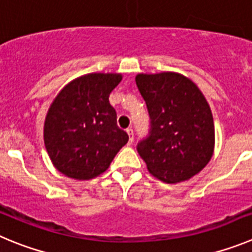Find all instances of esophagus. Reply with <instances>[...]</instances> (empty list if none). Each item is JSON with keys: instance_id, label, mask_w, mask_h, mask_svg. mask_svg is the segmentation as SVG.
Instances as JSON below:
<instances>
[{"instance_id": "obj_1", "label": "esophagus", "mask_w": 252, "mask_h": 252, "mask_svg": "<svg viewBox=\"0 0 252 252\" xmlns=\"http://www.w3.org/2000/svg\"><path fill=\"white\" fill-rule=\"evenodd\" d=\"M126 133H128V135H129V144H131V142H133V139H134V133H133V129L128 128L126 129Z\"/></svg>"}]
</instances>
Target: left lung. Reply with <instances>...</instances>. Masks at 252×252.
<instances>
[{"label":"left lung","instance_id":"obj_1","mask_svg":"<svg viewBox=\"0 0 252 252\" xmlns=\"http://www.w3.org/2000/svg\"><path fill=\"white\" fill-rule=\"evenodd\" d=\"M135 83L151 119L138 153L158 180H189L214 154V118L207 100L193 81L176 72L139 74Z\"/></svg>","mask_w":252,"mask_h":252}]
</instances>
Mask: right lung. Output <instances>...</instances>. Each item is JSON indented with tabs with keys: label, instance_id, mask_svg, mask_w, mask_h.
<instances>
[{
	"label": "right lung",
	"instance_id": "1",
	"mask_svg": "<svg viewBox=\"0 0 252 252\" xmlns=\"http://www.w3.org/2000/svg\"><path fill=\"white\" fill-rule=\"evenodd\" d=\"M121 74H89L72 80L53 101L44 126L47 154L56 169L75 180L105 172L129 137L117 126L109 95Z\"/></svg>",
	"mask_w": 252,
	"mask_h": 252
}]
</instances>
